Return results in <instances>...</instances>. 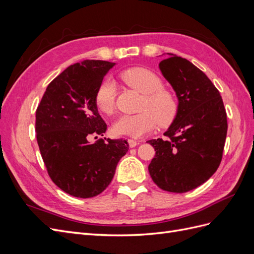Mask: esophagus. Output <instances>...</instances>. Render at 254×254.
<instances>
[{
	"label": "esophagus",
	"mask_w": 254,
	"mask_h": 254,
	"mask_svg": "<svg viewBox=\"0 0 254 254\" xmlns=\"http://www.w3.org/2000/svg\"><path fill=\"white\" fill-rule=\"evenodd\" d=\"M128 144H129V147H135V146L139 144V142L135 141V140L130 139V140H128Z\"/></svg>",
	"instance_id": "34e87169"
}]
</instances>
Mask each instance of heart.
<instances>
[{"label": "heart", "mask_w": 254, "mask_h": 254, "mask_svg": "<svg viewBox=\"0 0 254 254\" xmlns=\"http://www.w3.org/2000/svg\"><path fill=\"white\" fill-rule=\"evenodd\" d=\"M128 87L143 95L140 112L125 114L113 123L112 131L117 135L141 137L156 127L166 126L175 119L177 102L170 91L163 89L162 80L145 67H132L121 74ZM95 104L99 111L111 114L115 107V84L111 78L104 79L96 91Z\"/></svg>", "instance_id": "heart-1"}]
</instances>
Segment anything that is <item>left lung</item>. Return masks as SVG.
Wrapping results in <instances>:
<instances>
[{
    "label": "left lung",
    "instance_id": "1",
    "mask_svg": "<svg viewBox=\"0 0 254 254\" xmlns=\"http://www.w3.org/2000/svg\"><path fill=\"white\" fill-rule=\"evenodd\" d=\"M159 68L178 98L165 140H150L156 150L148 171L152 181L171 193L201 186L217 171L227 136V113L219 91L186 58L167 53Z\"/></svg>",
    "mask_w": 254,
    "mask_h": 254
}]
</instances>
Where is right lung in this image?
I'll return each mask as SVG.
<instances>
[{
    "instance_id": "add662e5",
    "label": "right lung",
    "mask_w": 254,
    "mask_h": 254,
    "mask_svg": "<svg viewBox=\"0 0 254 254\" xmlns=\"http://www.w3.org/2000/svg\"><path fill=\"white\" fill-rule=\"evenodd\" d=\"M114 65L83 60L66 67L49 84L36 111L37 142L48 173L74 197L91 198L105 190L129 148L126 140L89 141L107 130L95 94Z\"/></svg>"
}]
</instances>
